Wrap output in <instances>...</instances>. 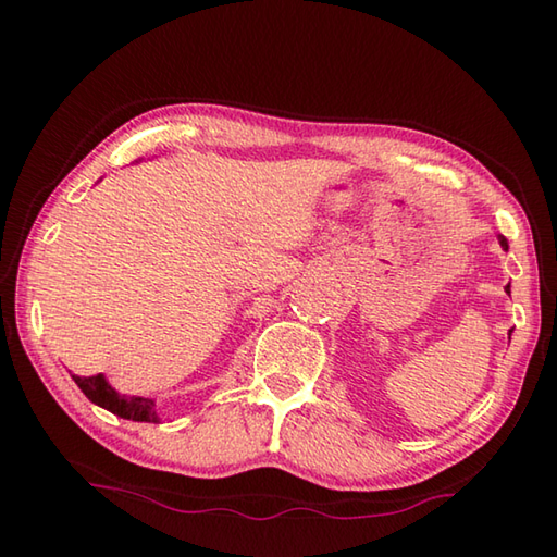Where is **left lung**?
<instances>
[{
	"label": "left lung",
	"instance_id": "left-lung-1",
	"mask_svg": "<svg viewBox=\"0 0 557 557\" xmlns=\"http://www.w3.org/2000/svg\"><path fill=\"white\" fill-rule=\"evenodd\" d=\"M498 242H500V246L505 248V251H507V248H510V246H507V239H505V236H503V234L498 236ZM505 292H507V294H510V285H507V287H505ZM510 335H512V330H510Z\"/></svg>",
	"mask_w": 557,
	"mask_h": 557
}]
</instances>
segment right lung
<instances>
[{"mask_svg":"<svg viewBox=\"0 0 557 557\" xmlns=\"http://www.w3.org/2000/svg\"><path fill=\"white\" fill-rule=\"evenodd\" d=\"M74 381L81 387V393L86 395L92 401V405H98L102 409L116 413V417H120V419L160 423V417H158V411H156V399H152V397L120 395L108 383V377H104L102 373L90 375V377L74 375Z\"/></svg>","mask_w":557,"mask_h":557,"instance_id":"obj_1","label":"right lung"}]
</instances>
